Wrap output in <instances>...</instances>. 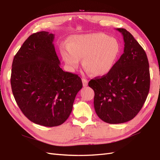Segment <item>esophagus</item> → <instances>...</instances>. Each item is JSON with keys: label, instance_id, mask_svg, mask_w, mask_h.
<instances>
[{"label": "esophagus", "instance_id": "esophagus-1", "mask_svg": "<svg viewBox=\"0 0 160 160\" xmlns=\"http://www.w3.org/2000/svg\"><path fill=\"white\" fill-rule=\"evenodd\" d=\"M82 83H83V86H88V80H86V79H84V78H82Z\"/></svg>", "mask_w": 160, "mask_h": 160}]
</instances>
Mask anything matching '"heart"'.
I'll use <instances>...</instances> for the list:
<instances>
[{
	"mask_svg": "<svg viewBox=\"0 0 160 160\" xmlns=\"http://www.w3.org/2000/svg\"><path fill=\"white\" fill-rule=\"evenodd\" d=\"M60 52L71 71L82 65L87 73L102 76L109 73L114 66L120 52L118 40L108 35L90 33L72 36L68 43L61 46Z\"/></svg>",
	"mask_w": 160,
	"mask_h": 160,
	"instance_id": "b5f03b06",
	"label": "heart"
}]
</instances>
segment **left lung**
Listing matches in <instances>:
<instances>
[{
  "label": "left lung",
  "instance_id": "8db88e82",
  "mask_svg": "<svg viewBox=\"0 0 160 160\" xmlns=\"http://www.w3.org/2000/svg\"><path fill=\"white\" fill-rule=\"evenodd\" d=\"M123 53L109 73L88 82L94 91L96 114L108 123L132 120L146 102L150 86L149 62L143 48L124 28Z\"/></svg>",
  "mask_w": 160,
  "mask_h": 160
}]
</instances>
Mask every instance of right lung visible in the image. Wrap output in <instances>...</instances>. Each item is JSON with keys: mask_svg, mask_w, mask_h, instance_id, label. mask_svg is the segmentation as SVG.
I'll return each mask as SVG.
<instances>
[{"mask_svg": "<svg viewBox=\"0 0 160 160\" xmlns=\"http://www.w3.org/2000/svg\"><path fill=\"white\" fill-rule=\"evenodd\" d=\"M54 39V34L46 31L30 35L14 56L11 78L14 99L24 115L46 127L68 119L82 88L78 75L60 67Z\"/></svg>", "mask_w": 160, "mask_h": 160, "instance_id": "obj_1", "label": "right lung"}]
</instances>
